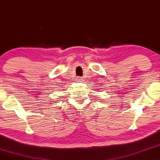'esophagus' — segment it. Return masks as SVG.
<instances>
[{"instance_id":"esophagus-1","label":"esophagus","mask_w":160,"mask_h":160,"mask_svg":"<svg viewBox=\"0 0 160 160\" xmlns=\"http://www.w3.org/2000/svg\"><path fill=\"white\" fill-rule=\"evenodd\" d=\"M76 82H82L83 81V78L82 77H76Z\"/></svg>"}]
</instances>
